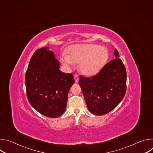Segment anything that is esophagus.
I'll list each match as a JSON object with an SVG mask.
<instances>
[{"mask_svg": "<svg viewBox=\"0 0 153 153\" xmlns=\"http://www.w3.org/2000/svg\"><path fill=\"white\" fill-rule=\"evenodd\" d=\"M74 79H75V82H78V81H79V76H78L77 74H75V75L74 76Z\"/></svg>", "mask_w": 153, "mask_h": 153, "instance_id": "1", "label": "esophagus"}]
</instances>
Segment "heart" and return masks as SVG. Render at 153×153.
Wrapping results in <instances>:
<instances>
[{
  "instance_id": "b5f03b06",
  "label": "heart",
  "mask_w": 153,
  "mask_h": 153,
  "mask_svg": "<svg viewBox=\"0 0 153 153\" xmlns=\"http://www.w3.org/2000/svg\"><path fill=\"white\" fill-rule=\"evenodd\" d=\"M108 57V51L103 47L79 44L72 47L68 54H63L61 61L65 65L71 67L74 63H79V70L83 74L93 75L102 68Z\"/></svg>"
}]
</instances>
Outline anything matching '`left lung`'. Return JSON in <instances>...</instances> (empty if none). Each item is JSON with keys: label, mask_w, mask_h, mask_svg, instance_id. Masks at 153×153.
Wrapping results in <instances>:
<instances>
[{"label": "left lung", "mask_w": 153, "mask_h": 153, "mask_svg": "<svg viewBox=\"0 0 153 153\" xmlns=\"http://www.w3.org/2000/svg\"><path fill=\"white\" fill-rule=\"evenodd\" d=\"M115 59L108 62L96 75L80 76L79 85L88 110L93 114L108 113L123 99L126 90V71L118 51Z\"/></svg>", "instance_id": "8db88e82"}]
</instances>
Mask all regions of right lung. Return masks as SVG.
<instances>
[{
  "label": "right lung",
  "mask_w": 153,
  "mask_h": 153,
  "mask_svg": "<svg viewBox=\"0 0 153 153\" xmlns=\"http://www.w3.org/2000/svg\"><path fill=\"white\" fill-rule=\"evenodd\" d=\"M48 48L37 49L33 54L25 74V85L31 105L42 115L56 118L65 111L74 79L72 74L59 70V62Z\"/></svg>",
  "instance_id": "add662e5"
}]
</instances>
